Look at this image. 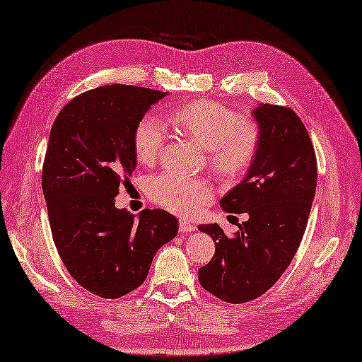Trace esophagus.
I'll return each mask as SVG.
<instances>
[{
    "instance_id": "1",
    "label": "esophagus",
    "mask_w": 362,
    "mask_h": 362,
    "mask_svg": "<svg viewBox=\"0 0 362 362\" xmlns=\"http://www.w3.org/2000/svg\"><path fill=\"white\" fill-rule=\"evenodd\" d=\"M195 226H193L192 223L186 221V219H181L180 221V232L182 233H190V232H195Z\"/></svg>"
}]
</instances>
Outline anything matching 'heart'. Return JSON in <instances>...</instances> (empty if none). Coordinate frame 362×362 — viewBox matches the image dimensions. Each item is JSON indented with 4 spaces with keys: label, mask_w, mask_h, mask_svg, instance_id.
Masks as SVG:
<instances>
[{
    "label": "heart",
    "mask_w": 362,
    "mask_h": 362,
    "mask_svg": "<svg viewBox=\"0 0 362 362\" xmlns=\"http://www.w3.org/2000/svg\"><path fill=\"white\" fill-rule=\"evenodd\" d=\"M169 121L207 148L215 170L236 173L247 165L257 152L259 132L252 121L240 119L226 105L195 101L169 113ZM167 138L165 122L156 115H146L135 127L136 158L152 164L160 156ZM148 193L158 204L180 215H195L211 198L209 182L173 172L156 175L148 181Z\"/></svg>",
    "instance_id": "1"
}]
</instances>
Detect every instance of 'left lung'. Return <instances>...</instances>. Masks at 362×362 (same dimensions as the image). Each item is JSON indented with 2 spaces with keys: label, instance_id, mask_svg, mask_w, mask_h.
<instances>
[{
  "label": "left lung",
  "instance_id": "1",
  "mask_svg": "<svg viewBox=\"0 0 362 362\" xmlns=\"http://www.w3.org/2000/svg\"><path fill=\"white\" fill-rule=\"evenodd\" d=\"M259 141L244 180L221 198L224 211L247 214L240 230L199 224L215 255L198 272L199 284L226 303L266 293L286 272L303 240L316 190V156L303 121L287 107L259 104L252 110Z\"/></svg>",
  "mask_w": 362,
  "mask_h": 362
}]
</instances>
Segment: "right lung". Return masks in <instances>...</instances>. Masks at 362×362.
<instances>
[{"mask_svg": "<svg viewBox=\"0 0 362 362\" xmlns=\"http://www.w3.org/2000/svg\"><path fill=\"white\" fill-rule=\"evenodd\" d=\"M165 95L103 86L66 104L50 130L42 193L52 236L72 278L105 299L143 284L155 253L178 233V219L163 209L135 216L115 207L136 167L135 127Z\"/></svg>", "mask_w": 362, "mask_h": 362, "instance_id": "1", "label": "right lung"}]
</instances>
